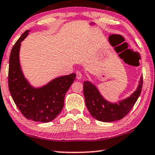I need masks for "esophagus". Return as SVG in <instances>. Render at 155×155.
I'll use <instances>...</instances> for the list:
<instances>
[{
    "label": "esophagus",
    "mask_w": 155,
    "mask_h": 155,
    "mask_svg": "<svg viewBox=\"0 0 155 155\" xmlns=\"http://www.w3.org/2000/svg\"><path fill=\"white\" fill-rule=\"evenodd\" d=\"M82 78V74L80 71L76 72V79H81Z\"/></svg>",
    "instance_id": "esophagus-1"
}]
</instances>
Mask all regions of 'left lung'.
<instances>
[{
    "instance_id": "8db88e82",
    "label": "left lung",
    "mask_w": 155,
    "mask_h": 155,
    "mask_svg": "<svg viewBox=\"0 0 155 155\" xmlns=\"http://www.w3.org/2000/svg\"><path fill=\"white\" fill-rule=\"evenodd\" d=\"M143 77L141 76L137 88L128 97L116 102L107 101L94 84L84 81V95L87 109L93 118L102 122H113L124 118L134 107L142 89Z\"/></svg>"
}]
</instances>
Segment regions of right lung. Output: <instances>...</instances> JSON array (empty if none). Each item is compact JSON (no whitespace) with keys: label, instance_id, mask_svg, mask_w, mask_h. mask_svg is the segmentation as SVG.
<instances>
[{"label":"right lung","instance_id":"1","mask_svg":"<svg viewBox=\"0 0 155 155\" xmlns=\"http://www.w3.org/2000/svg\"><path fill=\"white\" fill-rule=\"evenodd\" d=\"M27 30L15 43L9 58L8 88L14 101L27 119L48 123L60 114L64 97L76 79V74L59 76L40 87L30 84L24 76L19 60L21 42L29 35Z\"/></svg>","mask_w":155,"mask_h":155}]
</instances>
